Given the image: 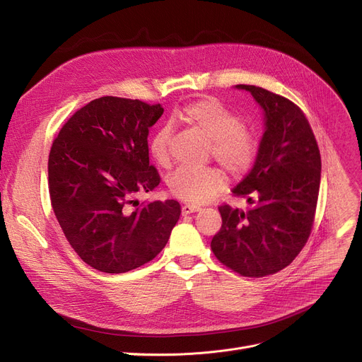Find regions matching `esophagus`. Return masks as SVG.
<instances>
[{
    "label": "esophagus",
    "mask_w": 362,
    "mask_h": 362,
    "mask_svg": "<svg viewBox=\"0 0 362 362\" xmlns=\"http://www.w3.org/2000/svg\"><path fill=\"white\" fill-rule=\"evenodd\" d=\"M201 208L198 206V205H191V204H185L183 206H182V214L183 216H187V214H192V213H197V211H199Z\"/></svg>",
    "instance_id": "34e87169"
}]
</instances>
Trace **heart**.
I'll use <instances>...</instances> for the list:
<instances>
[{"label":"heart","mask_w":362,"mask_h":362,"mask_svg":"<svg viewBox=\"0 0 362 362\" xmlns=\"http://www.w3.org/2000/svg\"><path fill=\"white\" fill-rule=\"evenodd\" d=\"M177 117L211 142L214 158L233 176H243L252 168L258 156V141L240 124L236 114L216 98H202L185 105ZM171 130L164 126L149 142L154 161L170 164L168 141ZM170 194L189 204L211 201L226 186V176L217 167L175 170L167 179Z\"/></svg>","instance_id":"1"}]
</instances>
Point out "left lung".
<instances>
[{"instance_id": "left-lung-1", "label": "left lung", "mask_w": 362, "mask_h": 362, "mask_svg": "<svg viewBox=\"0 0 362 362\" xmlns=\"http://www.w3.org/2000/svg\"><path fill=\"white\" fill-rule=\"evenodd\" d=\"M235 88L248 90L261 107L264 133L252 168L233 189L251 208L218 206L223 224L211 250L240 276L262 277L288 267L310 238L321 158L311 126L298 105L259 86Z\"/></svg>"}]
</instances>
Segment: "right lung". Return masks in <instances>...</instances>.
I'll return each instance as SVG.
<instances>
[{"label": "right lung", "mask_w": 362, "mask_h": 362, "mask_svg": "<svg viewBox=\"0 0 362 362\" xmlns=\"http://www.w3.org/2000/svg\"><path fill=\"white\" fill-rule=\"evenodd\" d=\"M163 111L160 104L103 97L76 111L52 142V210L71 248L95 270L119 274L156 258L180 217L175 199H133L160 183L148 135Z\"/></svg>", "instance_id": "obj_1"}]
</instances>
